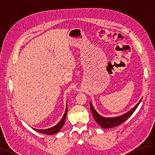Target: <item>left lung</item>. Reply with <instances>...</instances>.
<instances>
[{"label": "left lung", "mask_w": 155, "mask_h": 155, "mask_svg": "<svg viewBox=\"0 0 155 155\" xmlns=\"http://www.w3.org/2000/svg\"><path fill=\"white\" fill-rule=\"evenodd\" d=\"M141 101H142V99L140 100L138 104L135 105V107H134L133 109H131L129 112H126L125 114L120 116L114 117V118H105V117H103L101 115H100L96 111V110L94 109V107H92V105L91 102H90V108H91V110L92 112L94 118L96 122L99 124L102 128L109 129L112 127H114L116 126L120 125V124L124 123L125 121L127 120L129 117L133 114L134 110L137 109V108L139 105Z\"/></svg>", "instance_id": "left-lung-1"}]
</instances>
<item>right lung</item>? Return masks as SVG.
<instances>
[{"label":"right lung","mask_w":155,"mask_h":155,"mask_svg":"<svg viewBox=\"0 0 155 155\" xmlns=\"http://www.w3.org/2000/svg\"><path fill=\"white\" fill-rule=\"evenodd\" d=\"M67 112H68V105H67V107H66V110H65V113L64 114L62 119L61 120V121L57 125L54 126L53 127L46 129H34V128H33V129L37 131V132H39V133L46 134H54L57 133L64 125L65 119H66L67 114Z\"/></svg>","instance_id":"1"}]
</instances>
